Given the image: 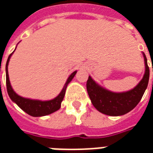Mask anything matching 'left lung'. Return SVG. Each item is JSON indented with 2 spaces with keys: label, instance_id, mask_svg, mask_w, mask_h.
I'll list each match as a JSON object with an SVG mask.
<instances>
[{
  "label": "left lung",
  "instance_id": "1",
  "mask_svg": "<svg viewBox=\"0 0 153 153\" xmlns=\"http://www.w3.org/2000/svg\"><path fill=\"white\" fill-rule=\"evenodd\" d=\"M143 56L145 64V72L143 79L130 91L113 92L98 84L91 76L88 77L87 82L88 96L93 106L98 111L108 116H122L131 111L139 104L147 89L149 80L148 61L143 53Z\"/></svg>",
  "mask_w": 153,
  "mask_h": 153
}]
</instances>
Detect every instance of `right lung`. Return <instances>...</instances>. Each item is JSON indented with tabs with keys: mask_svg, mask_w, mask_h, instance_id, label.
<instances>
[{
	"mask_svg": "<svg viewBox=\"0 0 153 153\" xmlns=\"http://www.w3.org/2000/svg\"><path fill=\"white\" fill-rule=\"evenodd\" d=\"M15 49H14V51H15ZM13 52L9 56L7 62H6V65H5L6 88H7L8 95H9V97L11 99V100L15 103L21 109H22L23 111L26 112L27 114L30 115V116H32V117H42V116H45V115L53 114L54 112H56V110H58L61 108V104H62V101L64 99V97H65V90H66L67 85L71 82V80L73 79L74 75L76 74L77 71H74L73 73L68 77L65 85L62 88V90L61 91L59 95L55 97V98H53V99L49 100H33L29 99V98H25V97H22L18 95L15 91H13V88H12V86L10 84L9 73H8V65H9L10 57L13 55Z\"/></svg>",
	"mask_w": 153,
	"mask_h": 153,
	"instance_id": "1",
	"label": "right lung"
}]
</instances>
